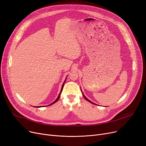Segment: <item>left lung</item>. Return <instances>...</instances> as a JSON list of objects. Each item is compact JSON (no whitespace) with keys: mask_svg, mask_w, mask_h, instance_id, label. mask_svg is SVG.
Returning <instances> with one entry per match:
<instances>
[{"mask_svg":"<svg viewBox=\"0 0 146 146\" xmlns=\"http://www.w3.org/2000/svg\"><path fill=\"white\" fill-rule=\"evenodd\" d=\"M82 95H83V96L84 98H85V99H86V101H88V102H90V103H92V104H95H95L93 103L92 102H91V101H90V100H89V99H88V98H86V96H85V95H84V94H83V92H82Z\"/></svg>","mask_w":146,"mask_h":146,"instance_id":"left-lung-1","label":"left lung"}]
</instances>
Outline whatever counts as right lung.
Segmentation results:
<instances>
[{"label":"right lung","instance_id":"obj_1","mask_svg":"<svg viewBox=\"0 0 146 146\" xmlns=\"http://www.w3.org/2000/svg\"><path fill=\"white\" fill-rule=\"evenodd\" d=\"M65 81H66V80H65ZM65 81L64 82V83H63V85H62V87H61V91H60V93L59 94V95H58V97H57V98L56 99V101H54V102H53L51 104H50V105H48V106H50V105H52L53 104H54V103H56V102H57V101L58 100V99L60 98V94H61V92H62V90H63V86H64V83H65ZM39 107H41V106H36L35 108H39Z\"/></svg>","mask_w":146,"mask_h":146}]
</instances>
